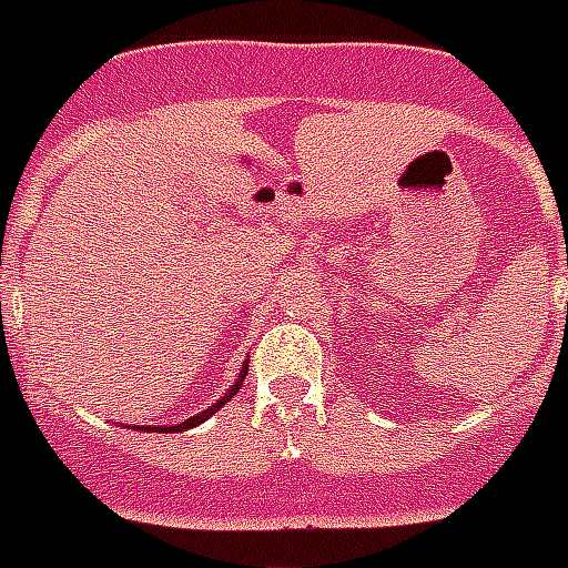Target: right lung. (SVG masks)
I'll return each mask as SVG.
<instances>
[{
    "label": "right lung",
    "instance_id": "1",
    "mask_svg": "<svg viewBox=\"0 0 568 568\" xmlns=\"http://www.w3.org/2000/svg\"><path fill=\"white\" fill-rule=\"evenodd\" d=\"M244 375H246V372H244ZM244 375H241V378H244ZM241 378L235 381V387L229 389V396H223V399H220V402H214V405H211V408H207V410H202V414H199V417H190V419H184V423H179V426L160 428V432H184V428H193V426H199V423H202V419H207V417H211V414H214V410H220V408H223V405H226V402L232 399V396H235L237 389H241ZM142 428H145V426H142Z\"/></svg>",
    "mask_w": 568,
    "mask_h": 568
}]
</instances>
